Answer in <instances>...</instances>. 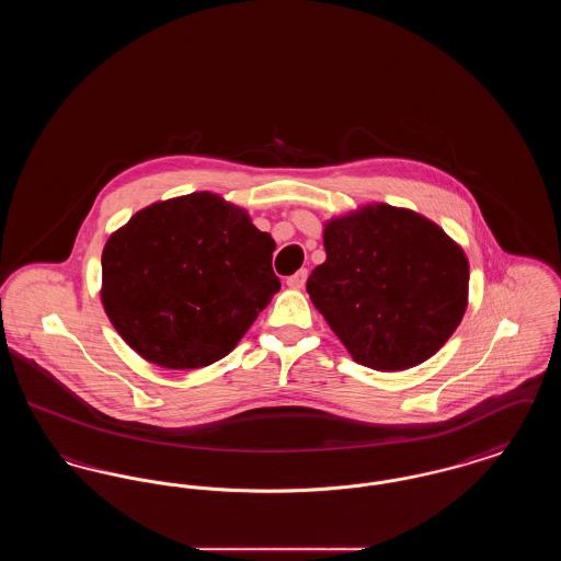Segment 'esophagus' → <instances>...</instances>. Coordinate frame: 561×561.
Segmentation results:
<instances>
[{"label": "esophagus", "mask_w": 561, "mask_h": 561, "mask_svg": "<svg viewBox=\"0 0 561 561\" xmlns=\"http://www.w3.org/2000/svg\"><path fill=\"white\" fill-rule=\"evenodd\" d=\"M305 282H307V268H300V271H296L294 275H290L288 279H286V284L294 288V290H300L302 286H305Z\"/></svg>", "instance_id": "34e87169"}]
</instances>
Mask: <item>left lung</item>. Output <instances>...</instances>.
Returning <instances> with one entry per match:
<instances>
[{
  "instance_id": "1",
  "label": "left lung",
  "mask_w": 561,
  "mask_h": 561,
  "mask_svg": "<svg viewBox=\"0 0 561 561\" xmlns=\"http://www.w3.org/2000/svg\"><path fill=\"white\" fill-rule=\"evenodd\" d=\"M323 248L307 293L355 362L405 370L453 336L467 309L469 263L435 222L376 204L330 220Z\"/></svg>"
}]
</instances>
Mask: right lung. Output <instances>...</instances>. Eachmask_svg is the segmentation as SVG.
<instances>
[{
  "instance_id": "add662e5",
  "label": "right lung",
  "mask_w": 561,
  "mask_h": 561,
  "mask_svg": "<svg viewBox=\"0 0 561 561\" xmlns=\"http://www.w3.org/2000/svg\"><path fill=\"white\" fill-rule=\"evenodd\" d=\"M275 241L245 210L191 193L134 214L103 250V305L130 347L170 370L210 366L279 290Z\"/></svg>"
}]
</instances>
